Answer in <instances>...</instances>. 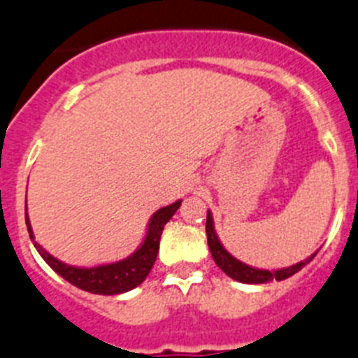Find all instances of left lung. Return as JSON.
Returning a JSON list of instances; mask_svg holds the SVG:
<instances>
[{"instance_id": "left-lung-1", "label": "left lung", "mask_w": 358, "mask_h": 358, "mask_svg": "<svg viewBox=\"0 0 358 358\" xmlns=\"http://www.w3.org/2000/svg\"><path fill=\"white\" fill-rule=\"evenodd\" d=\"M207 239H208V250L212 253V259L217 264V267L223 273H227L230 278L237 280V282L243 283H266L271 282V280H285L289 276H292L294 273H298L299 269H303L308 262L315 257V253H312L310 257H307L301 262L294 264V266L282 267V269H259V267L248 266V264L241 262L239 259H235L234 255H230L224 246L219 241L217 234L214 230V219H212L210 210H207Z\"/></svg>"}]
</instances>
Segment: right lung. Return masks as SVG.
<instances>
[{
  "mask_svg": "<svg viewBox=\"0 0 358 358\" xmlns=\"http://www.w3.org/2000/svg\"><path fill=\"white\" fill-rule=\"evenodd\" d=\"M182 205V199L167 205V207L159 208L155 214L151 215L150 223H148L146 235L141 246L131 253L130 257L117 262L110 264H99V266L92 267H78V266H69V264L62 262L51 253H48L41 244L35 241L34 230H31L30 219L27 214V227L30 239L34 241L35 250L38 251V255L46 260L48 266L53 269L57 275L62 276L69 283H73L75 287L82 289V291L92 292V294H105V296H114V294H123V292L131 291L137 285L146 280L148 273L151 271V267L157 260V253H159V244H160V235H162L164 227L169 219L175 215ZM28 210V208H27Z\"/></svg>",
  "mask_w": 358,
  "mask_h": 358,
  "instance_id": "obj_1",
  "label": "right lung"
}]
</instances>
